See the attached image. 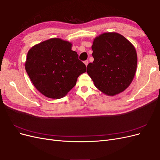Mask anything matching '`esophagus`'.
Here are the masks:
<instances>
[{"label":"esophagus","instance_id":"1","mask_svg":"<svg viewBox=\"0 0 160 160\" xmlns=\"http://www.w3.org/2000/svg\"><path fill=\"white\" fill-rule=\"evenodd\" d=\"M84 63H85V65L86 66H88V63H89V61H88V60L85 61H84Z\"/></svg>","mask_w":160,"mask_h":160}]
</instances>
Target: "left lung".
<instances>
[{
  "instance_id": "obj_1",
  "label": "left lung",
  "mask_w": 160,
  "mask_h": 160,
  "mask_svg": "<svg viewBox=\"0 0 160 160\" xmlns=\"http://www.w3.org/2000/svg\"><path fill=\"white\" fill-rule=\"evenodd\" d=\"M94 61L87 72L97 88L107 95L122 93L132 83L137 69L135 47L117 32H105L97 37L91 47Z\"/></svg>"
}]
</instances>
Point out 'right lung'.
<instances>
[{"instance_id": "right-lung-1", "label": "right lung", "mask_w": 160, "mask_h": 160, "mask_svg": "<svg viewBox=\"0 0 160 160\" xmlns=\"http://www.w3.org/2000/svg\"><path fill=\"white\" fill-rule=\"evenodd\" d=\"M71 46L69 41L52 38L33 46L27 53V74L36 89L47 98H63L86 72L85 65Z\"/></svg>"}]
</instances>
